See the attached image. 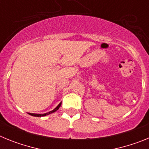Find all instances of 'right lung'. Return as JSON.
<instances>
[{
  "instance_id": "1",
  "label": "right lung",
  "mask_w": 149,
  "mask_h": 149,
  "mask_svg": "<svg viewBox=\"0 0 149 149\" xmlns=\"http://www.w3.org/2000/svg\"><path fill=\"white\" fill-rule=\"evenodd\" d=\"M61 106V103L60 104H59V105L57 107H56V108L54 109V110H52V111H50V112H48V113H44V114H36V113H28L29 114H30V115H31V116H38V117H40V116H46V115H49L50 113H54V112H55V111H56V110H58L59 108H60V107Z\"/></svg>"
}]
</instances>
